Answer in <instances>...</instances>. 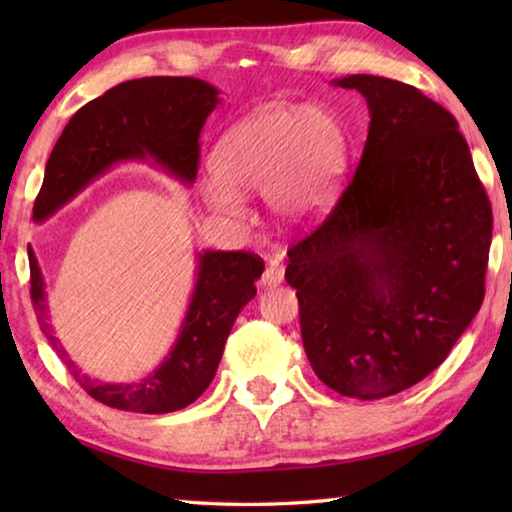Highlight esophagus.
I'll return each mask as SVG.
<instances>
[{"label":"esophagus","instance_id":"esophagus-1","mask_svg":"<svg viewBox=\"0 0 512 512\" xmlns=\"http://www.w3.org/2000/svg\"><path fill=\"white\" fill-rule=\"evenodd\" d=\"M282 280H284V266L280 262V257H275V259H271V262H268L266 271L262 275V287L264 289L277 287V284H280Z\"/></svg>","mask_w":512,"mask_h":512}]
</instances>
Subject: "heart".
<instances>
[{
    "instance_id": "1",
    "label": "heart",
    "mask_w": 512,
    "mask_h": 512,
    "mask_svg": "<svg viewBox=\"0 0 512 512\" xmlns=\"http://www.w3.org/2000/svg\"><path fill=\"white\" fill-rule=\"evenodd\" d=\"M203 196L221 214L241 212V192L266 189L273 210L305 221L332 198L345 167V135L327 110L271 106L232 126L212 151Z\"/></svg>"
}]
</instances>
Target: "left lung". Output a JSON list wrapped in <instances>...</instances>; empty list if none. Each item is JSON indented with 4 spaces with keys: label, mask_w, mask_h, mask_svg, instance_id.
Returning <instances> with one entry per match:
<instances>
[{
    "label": "left lung",
    "mask_w": 512,
    "mask_h": 512,
    "mask_svg": "<svg viewBox=\"0 0 512 512\" xmlns=\"http://www.w3.org/2000/svg\"><path fill=\"white\" fill-rule=\"evenodd\" d=\"M332 83L363 94L368 140L284 277L318 379L379 400L436 370L481 309L492 207L452 112L384 76Z\"/></svg>",
    "instance_id": "8db88e82"
}]
</instances>
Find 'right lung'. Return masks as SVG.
Returning <instances> with one entry per match:
<instances>
[{
  "instance_id": "1",
  "label": "right lung",
  "mask_w": 512,
  "mask_h": 512,
  "mask_svg": "<svg viewBox=\"0 0 512 512\" xmlns=\"http://www.w3.org/2000/svg\"><path fill=\"white\" fill-rule=\"evenodd\" d=\"M219 103V90L194 76H146L85 103L49 155L33 221H47L119 162H151L183 185H194L198 135ZM29 268L38 323L83 391L119 411L171 413L196 402L210 386L239 311L255 298L264 262L253 253H198L196 284L178 339L160 366L133 384L94 379L69 359L49 325L45 277L31 246Z\"/></svg>"
}]
</instances>
